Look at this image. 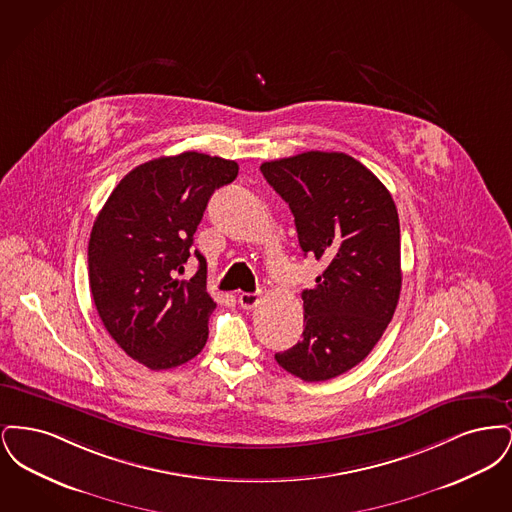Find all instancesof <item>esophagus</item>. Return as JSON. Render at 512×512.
<instances>
[{
    "label": "esophagus",
    "instance_id": "esophagus-1",
    "mask_svg": "<svg viewBox=\"0 0 512 512\" xmlns=\"http://www.w3.org/2000/svg\"><path fill=\"white\" fill-rule=\"evenodd\" d=\"M238 303H240L244 309H253V307L259 303V295H257V293H240Z\"/></svg>",
    "mask_w": 512,
    "mask_h": 512
}]
</instances>
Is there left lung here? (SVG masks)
I'll list each match as a JSON object with an SVG mask.
<instances>
[{
    "mask_svg": "<svg viewBox=\"0 0 512 512\" xmlns=\"http://www.w3.org/2000/svg\"><path fill=\"white\" fill-rule=\"evenodd\" d=\"M261 172L292 211L299 247L324 265L303 290V338L276 363L305 382L359 365L382 338L401 292L399 217L388 188L357 159L307 151Z\"/></svg>",
    "mask_w": 512,
    "mask_h": 512,
    "instance_id": "left-lung-1",
    "label": "left lung"
}]
</instances>
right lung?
<instances>
[{
	"instance_id": "1",
	"label": "right lung",
	"mask_w": 512,
	"mask_h": 512,
	"mask_svg": "<svg viewBox=\"0 0 512 512\" xmlns=\"http://www.w3.org/2000/svg\"><path fill=\"white\" fill-rule=\"evenodd\" d=\"M238 163L186 151L128 172L94 222L88 274L99 318L134 361L167 370L205 347L209 315L207 263L178 280L190 259L197 224L213 192L234 182Z\"/></svg>"
}]
</instances>
